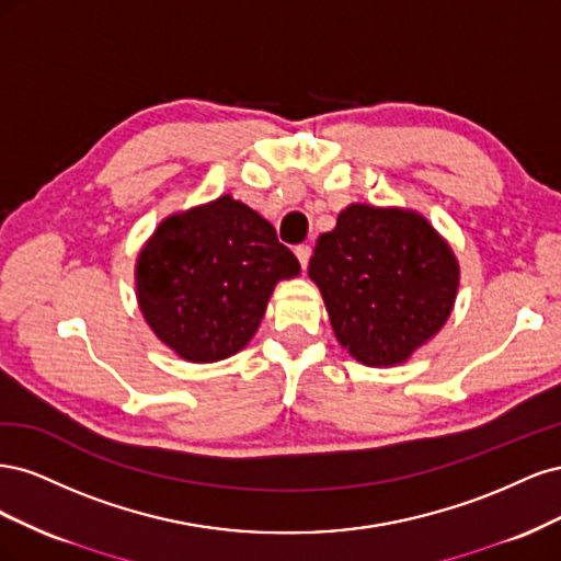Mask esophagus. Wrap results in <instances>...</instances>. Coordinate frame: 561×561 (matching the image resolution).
<instances>
[{
	"mask_svg": "<svg viewBox=\"0 0 561 561\" xmlns=\"http://www.w3.org/2000/svg\"><path fill=\"white\" fill-rule=\"evenodd\" d=\"M295 254H297V260H299L301 268H307V266H309V260H311V245H297V248H295Z\"/></svg>",
	"mask_w": 561,
	"mask_h": 561,
	"instance_id": "34e87169",
	"label": "esophagus"
}]
</instances>
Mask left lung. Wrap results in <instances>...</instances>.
Segmentation results:
<instances>
[{"label":"left lung","instance_id":"8db88e82","mask_svg":"<svg viewBox=\"0 0 561 561\" xmlns=\"http://www.w3.org/2000/svg\"><path fill=\"white\" fill-rule=\"evenodd\" d=\"M309 276L339 344L369 367L410 360L445 325L458 290V262L426 217L365 203L320 236Z\"/></svg>","mask_w":561,"mask_h":561}]
</instances>
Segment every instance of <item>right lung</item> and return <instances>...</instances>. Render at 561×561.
I'll list each match as a JSON object with an SVG mask.
<instances>
[{"instance_id":"1","label":"right lung","mask_w":561,"mask_h":561,"mask_svg":"<svg viewBox=\"0 0 561 561\" xmlns=\"http://www.w3.org/2000/svg\"><path fill=\"white\" fill-rule=\"evenodd\" d=\"M299 262L266 219L229 194L165 217L135 264L138 304L161 342L190 363L239 353L278 280Z\"/></svg>"}]
</instances>
